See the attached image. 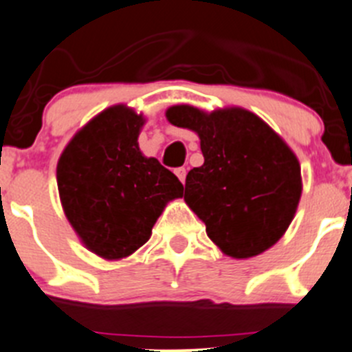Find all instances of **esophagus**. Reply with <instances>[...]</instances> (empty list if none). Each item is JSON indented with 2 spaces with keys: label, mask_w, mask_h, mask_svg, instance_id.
I'll return each mask as SVG.
<instances>
[{
  "label": "esophagus",
  "mask_w": 352,
  "mask_h": 352,
  "mask_svg": "<svg viewBox=\"0 0 352 352\" xmlns=\"http://www.w3.org/2000/svg\"><path fill=\"white\" fill-rule=\"evenodd\" d=\"M175 175L179 177L180 182H186V175H187V170L184 168V166H180V168H175Z\"/></svg>",
  "instance_id": "obj_1"
}]
</instances>
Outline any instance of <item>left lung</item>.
I'll return each instance as SVG.
<instances>
[{
    "label": "left lung",
    "mask_w": 352,
    "mask_h": 352,
    "mask_svg": "<svg viewBox=\"0 0 352 352\" xmlns=\"http://www.w3.org/2000/svg\"><path fill=\"white\" fill-rule=\"evenodd\" d=\"M166 118L199 135L204 163L187 173L184 199L204 221L208 237L237 259L270 249L301 199V166L292 149L244 108L206 113L177 104Z\"/></svg>",
    "instance_id": "left-lung-1"
}]
</instances>
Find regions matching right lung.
<instances>
[{
  "instance_id": "right-lung-1",
  "label": "right lung",
  "mask_w": 352,
  "mask_h": 352,
  "mask_svg": "<svg viewBox=\"0 0 352 352\" xmlns=\"http://www.w3.org/2000/svg\"><path fill=\"white\" fill-rule=\"evenodd\" d=\"M144 117L124 104L101 111L72 138L56 166L58 192L82 244L104 259H122L151 237L166 203L184 186L139 149Z\"/></svg>"
}]
</instances>
